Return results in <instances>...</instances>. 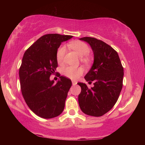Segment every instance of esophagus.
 <instances>
[{
	"label": "esophagus",
	"mask_w": 145,
	"mask_h": 145,
	"mask_svg": "<svg viewBox=\"0 0 145 145\" xmlns=\"http://www.w3.org/2000/svg\"><path fill=\"white\" fill-rule=\"evenodd\" d=\"M77 81H76V80H72V84L74 86V85H75V84H77Z\"/></svg>",
	"instance_id": "34e87169"
}]
</instances>
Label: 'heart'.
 Listing matches in <instances>:
<instances>
[{"mask_svg": "<svg viewBox=\"0 0 145 145\" xmlns=\"http://www.w3.org/2000/svg\"><path fill=\"white\" fill-rule=\"evenodd\" d=\"M70 46L75 52L80 57H84L89 54V46L82 41H74L70 43ZM66 52V46L65 45L61 46L57 49L56 53V58L58 63H61L63 60L64 56ZM83 73L82 68H75L73 67H67L63 68V73L66 77L70 79L75 80L81 75Z\"/></svg>", "mask_w": 145, "mask_h": 145, "instance_id": "1", "label": "heart"}]
</instances>
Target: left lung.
<instances>
[{
	"instance_id": "left-lung-1",
	"label": "left lung",
	"mask_w": 145,
	"mask_h": 145,
	"mask_svg": "<svg viewBox=\"0 0 145 145\" xmlns=\"http://www.w3.org/2000/svg\"><path fill=\"white\" fill-rule=\"evenodd\" d=\"M80 40L89 43L92 48L94 61L84 78L95 83L91 89L85 83H77L81 88L78 104L86 114L101 116L109 111L118 99L123 87V68L116 51L104 41L91 37Z\"/></svg>"
}]
</instances>
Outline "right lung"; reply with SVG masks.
Segmentation results:
<instances>
[{"instance_id": "right-lung-1", "label": "right lung", "mask_w": 145, "mask_h": 145, "mask_svg": "<svg viewBox=\"0 0 145 145\" xmlns=\"http://www.w3.org/2000/svg\"><path fill=\"white\" fill-rule=\"evenodd\" d=\"M69 35L48 34L41 36L24 53L19 70L21 91L27 105L37 116L45 119L62 113L68 92L69 78L60 76L57 82L50 77L57 67L56 53Z\"/></svg>"}]
</instances>
